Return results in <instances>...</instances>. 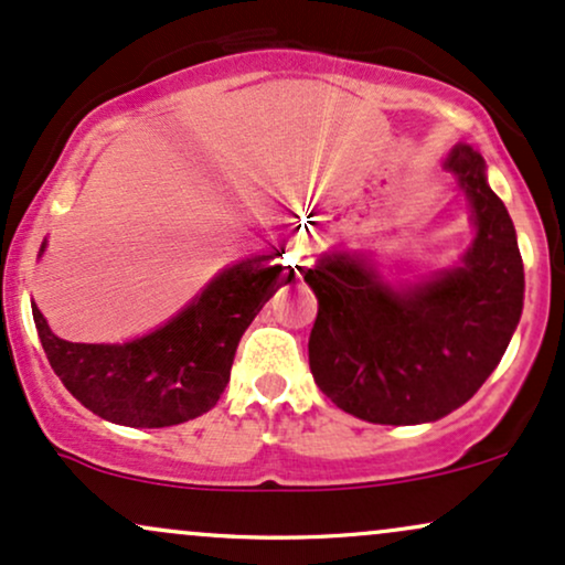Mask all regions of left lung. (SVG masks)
I'll return each instance as SVG.
<instances>
[{
  "label": "left lung",
  "mask_w": 565,
  "mask_h": 565,
  "mask_svg": "<svg viewBox=\"0 0 565 565\" xmlns=\"http://www.w3.org/2000/svg\"><path fill=\"white\" fill-rule=\"evenodd\" d=\"M468 193L476 242L462 265L395 289L366 263L323 255L302 270L319 297L310 372L334 406L377 425L436 423L489 380L523 310L515 228L478 151L446 159Z\"/></svg>",
  "instance_id": "obj_1"
}]
</instances>
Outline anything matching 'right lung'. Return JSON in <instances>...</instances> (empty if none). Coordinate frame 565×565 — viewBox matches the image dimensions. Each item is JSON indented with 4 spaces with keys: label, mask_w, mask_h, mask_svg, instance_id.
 Masks as SVG:
<instances>
[{
    "label": "right lung",
    "mask_w": 565,
    "mask_h": 565,
    "mask_svg": "<svg viewBox=\"0 0 565 565\" xmlns=\"http://www.w3.org/2000/svg\"><path fill=\"white\" fill-rule=\"evenodd\" d=\"M270 260L263 255L231 265L164 327L125 345L61 340L31 305L39 340L66 391L97 417L127 427L188 423L217 404L246 327L295 278V270Z\"/></svg>",
    "instance_id": "obj_1"
}]
</instances>
